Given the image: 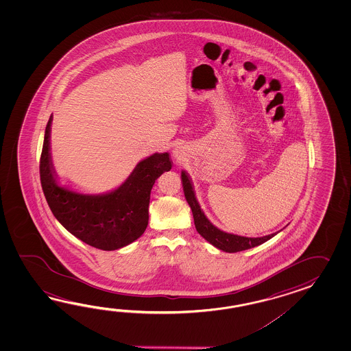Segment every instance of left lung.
Returning a JSON list of instances; mask_svg holds the SVG:
<instances>
[{"label":"left lung","mask_w":351,"mask_h":351,"mask_svg":"<svg viewBox=\"0 0 351 351\" xmlns=\"http://www.w3.org/2000/svg\"><path fill=\"white\" fill-rule=\"evenodd\" d=\"M182 184H183V191H184L186 202L193 213L195 230L203 239L208 241L210 245L217 247L218 250H222L228 254H234V252L245 251V250L252 248V247L260 246L266 241L272 239L274 236H276V233H272L269 236L254 239V237H243V236H237L233 233H227V232L218 230L216 226H213L209 222L208 218L203 213L201 206L195 198L192 180L184 171L182 172Z\"/></svg>","instance_id":"left-lung-1"}]
</instances>
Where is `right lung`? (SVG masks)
<instances>
[{"label":"right lung","mask_w":351,"mask_h":351,"mask_svg":"<svg viewBox=\"0 0 351 351\" xmlns=\"http://www.w3.org/2000/svg\"><path fill=\"white\" fill-rule=\"evenodd\" d=\"M47 121L40 158V180L53 216L76 239L103 251L119 250L142 236L149 219L150 191L172 169L168 153H156L139 162L127 180L109 193H76L60 186L50 154Z\"/></svg>","instance_id":"add662e5"}]
</instances>
